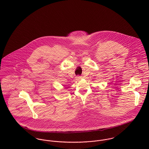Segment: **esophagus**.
<instances>
[{"mask_svg": "<svg viewBox=\"0 0 149 149\" xmlns=\"http://www.w3.org/2000/svg\"><path fill=\"white\" fill-rule=\"evenodd\" d=\"M77 79L78 80H80V79H81V76H77Z\"/></svg>", "mask_w": 149, "mask_h": 149, "instance_id": "1", "label": "esophagus"}]
</instances>
